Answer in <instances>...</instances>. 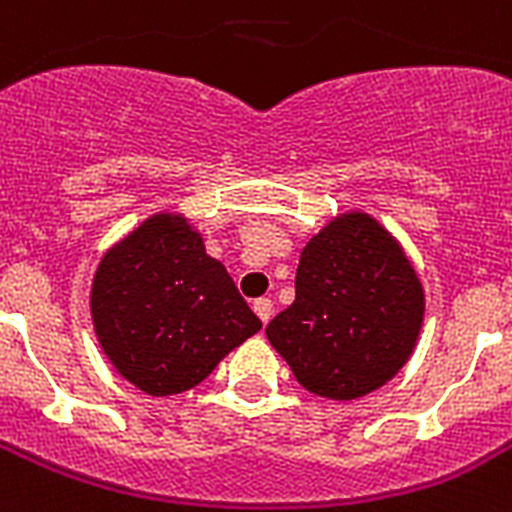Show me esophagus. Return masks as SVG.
Returning a JSON list of instances; mask_svg holds the SVG:
<instances>
[{"label": "esophagus", "mask_w": 512, "mask_h": 512, "mask_svg": "<svg viewBox=\"0 0 512 512\" xmlns=\"http://www.w3.org/2000/svg\"><path fill=\"white\" fill-rule=\"evenodd\" d=\"M252 307H255V313H257V318H260V321H263V323L270 321V315H273V302H270L268 297L255 299V302H252Z\"/></svg>", "instance_id": "1"}]
</instances>
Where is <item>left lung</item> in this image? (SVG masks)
<instances>
[{"label":"left lung","mask_w":512,"mask_h":512,"mask_svg":"<svg viewBox=\"0 0 512 512\" xmlns=\"http://www.w3.org/2000/svg\"><path fill=\"white\" fill-rule=\"evenodd\" d=\"M297 297L265 334L307 392L357 400L410 360L426 294L410 257L373 215L331 218L305 244Z\"/></svg>","instance_id":"obj_1"}]
</instances>
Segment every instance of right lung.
<instances>
[{
  "label": "right lung",
  "instance_id": "add662e5",
  "mask_svg": "<svg viewBox=\"0 0 512 512\" xmlns=\"http://www.w3.org/2000/svg\"><path fill=\"white\" fill-rule=\"evenodd\" d=\"M115 371L152 397L189 392L263 323L184 213H155L107 249L89 294Z\"/></svg>",
  "mask_w": 512,
  "mask_h": 512
}]
</instances>
